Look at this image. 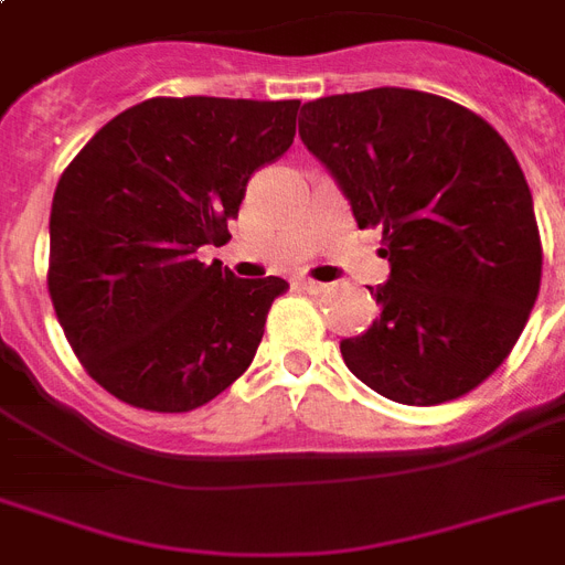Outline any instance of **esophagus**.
<instances>
[{"label":"esophagus","mask_w":565,"mask_h":565,"mask_svg":"<svg viewBox=\"0 0 565 565\" xmlns=\"http://www.w3.org/2000/svg\"><path fill=\"white\" fill-rule=\"evenodd\" d=\"M299 287H301V290H305V292H310V296H319V292H326V290H328V284L313 281V278H301Z\"/></svg>","instance_id":"34e87169"}]
</instances>
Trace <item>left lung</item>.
I'll return each mask as SVG.
<instances>
[{"instance_id":"1","label":"left lung","mask_w":565,"mask_h":565,"mask_svg":"<svg viewBox=\"0 0 565 565\" xmlns=\"http://www.w3.org/2000/svg\"><path fill=\"white\" fill-rule=\"evenodd\" d=\"M301 143L334 175L361 228H381V317L340 343L390 402H451L499 370L525 328L543 243L504 137L434 93L375 87L301 108Z\"/></svg>"}]
</instances>
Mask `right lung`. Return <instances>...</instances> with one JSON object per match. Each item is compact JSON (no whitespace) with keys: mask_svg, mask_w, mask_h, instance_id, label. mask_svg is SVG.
Listing matches in <instances>:
<instances>
[{"mask_svg":"<svg viewBox=\"0 0 565 565\" xmlns=\"http://www.w3.org/2000/svg\"><path fill=\"white\" fill-rule=\"evenodd\" d=\"M299 99H146L90 137L57 181L49 296L87 375L119 402L188 413L255 358L284 278H237L225 246L252 172L292 146Z\"/></svg>","mask_w":565,"mask_h":565,"instance_id":"1","label":"right lung"}]
</instances>
